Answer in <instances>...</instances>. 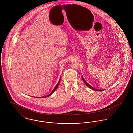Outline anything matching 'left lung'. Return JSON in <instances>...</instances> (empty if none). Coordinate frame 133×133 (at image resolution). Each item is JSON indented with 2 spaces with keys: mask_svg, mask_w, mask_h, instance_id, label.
Masks as SVG:
<instances>
[{
  "mask_svg": "<svg viewBox=\"0 0 133 133\" xmlns=\"http://www.w3.org/2000/svg\"><path fill=\"white\" fill-rule=\"evenodd\" d=\"M82 78L83 81L84 82V83H85V84L87 85V87H88L90 89H93V90H96V91H104V90H98V89H96L94 88H93V87H92L91 85H90L85 80H84V79L83 78V77L82 76Z\"/></svg>",
  "mask_w": 133,
  "mask_h": 133,
  "instance_id": "8db88e82",
  "label": "left lung"
}]
</instances>
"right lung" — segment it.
<instances>
[{
    "label": "right lung",
    "instance_id": "add662e5",
    "mask_svg": "<svg viewBox=\"0 0 133 133\" xmlns=\"http://www.w3.org/2000/svg\"><path fill=\"white\" fill-rule=\"evenodd\" d=\"M60 80H61V78H60V79H59V80L58 82L57 83L56 86L55 87L54 89L52 90V91L51 92V93L50 94H49L48 95H47V96H43V97H36V98H46V97H49V96H50V95H52V94L54 92V91L57 89V88H58V85H59V83L60 82Z\"/></svg>",
    "mask_w": 133,
    "mask_h": 133
}]
</instances>
